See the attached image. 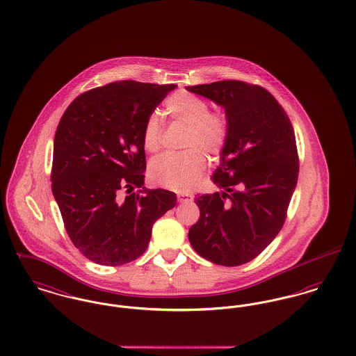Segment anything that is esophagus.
<instances>
[{"label": "esophagus", "mask_w": 356, "mask_h": 356, "mask_svg": "<svg viewBox=\"0 0 356 356\" xmlns=\"http://www.w3.org/2000/svg\"><path fill=\"white\" fill-rule=\"evenodd\" d=\"M192 200H193V196L189 195V193H179L177 195V202L179 203H188V202H192Z\"/></svg>", "instance_id": "obj_1"}]
</instances>
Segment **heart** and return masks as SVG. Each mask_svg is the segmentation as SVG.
I'll return each mask as SVG.
<instances>
[{
	"mask_svg": "<svg viewBox=\"0 0 356 356\" xmlns=\"http://www.w3.org/2000/svg\"><path fill=\"white\" fill-rule=\"evenodd\" d=\"M165 108L173 121L187 125L181 153H167L154 159L149 165L150 180L172 191L186 192L193 188L204 169L206 157H218L229 138V124L223 114L209 111V104L189 92H177L169 97ZM143 144L147 152H157L161 145V126L156 113H150L143 127Z\"/></svg>",
	"mask_w": 356,
	"mask_h": 356,
	"instance_id": "b5f03b06",
	"label": "heart"
}]
</instances>
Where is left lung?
I'll return each instance as SVG.
<instances>
[{
	"label": "left lung",
	"mask_w": 356,
	"mask_h": 356,
	"mask_svg": "<svg viewBox=\"0 0 356 356\" xmlns=\"http://www.w3.org/2000/svg\"><path fill=\"white\" fill-rule=\"evenodd\" d=\"M225 110L229 138L211 180L222 189L195 199L191 246L222 266H239L281 230L298 179L292 124L269 91L239 81L186 87Z\"/></svg>",
	"instance_id": "8db88e82"
}]
</instances>
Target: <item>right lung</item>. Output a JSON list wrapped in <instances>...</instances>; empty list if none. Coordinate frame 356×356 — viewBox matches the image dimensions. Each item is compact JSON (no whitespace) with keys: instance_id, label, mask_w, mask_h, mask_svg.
<instances>
[{"instance_id":"right-lung-1","label":"right lung","mask_w":356,"mask_h":356,"mask_svg":"<svg viewBox=\"0 0 356 356\" xmlns=\"http://www.w3.org/2000/svg\"><path fill=\"white\" fill-rule=\"evenodd\" d=\"M176 84L124 81L79 95L54 140L52 193L75 248L118 266L147 250L154 222L176 206L175 192L147 189L143 127ZM137 193L126 198L119 189Z\"/></svg>"}]
</instances>
